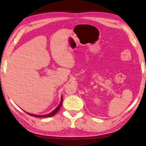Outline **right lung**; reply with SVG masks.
Instances as JSON below:
<instances>
[{"label":"right lung","instance_id":"obj_1","mask_svg":"<svg viewBox=\"0 0 146 146\" xmlns=\"http://www.w3.org/2000/svg\"><path fill=\"white\" fill-rule=\"evenodd\" d=\"M63 96H61V102L60 104H59L58 106L55 108V109L54 110H52L51 112H50L49 113H48V114H46V115H36V114H33V113H28L27 112V111H26V112L27 113L30 115H31L33 117H52L54 116V115L58 111L60 110V108L61 107V105H62V103H63Z\"/></svg>","mask_w":146,"mask_h":146}]
</instances>
